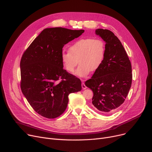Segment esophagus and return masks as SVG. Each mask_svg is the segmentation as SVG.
Returning a JSON list of instances; mask_svg holds the SVG:
<instances>
[{
  "instance_id": "esophagus-1",
  "label": "esophagus",
  "mask_w": 152,
  "mask_h": 152,
  "mask_svg": "<svg viewBox=\"0 0 152 152\" xmlns=\"http://www.w3.org/2000/svg\"><path fill=\"white\" fill-rule=\"evenodd\" d=\"M81 86H82V89H87L86 86L83 83L81 84Z\"/></svg>"
}]
</instances>
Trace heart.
Listing matches in <instances>:
<instances>
[{"instance_id": "heart-1", "label": "heart", "mask_w": 152, "mask_h": 152, "mask_svg": "<svg viewBox=\"0 0 152 152\" xmlns=\"http://www.w3.org/2000/svg\"><path fill=\"white\" fill-rule=\"evenodd\" d=\"M106 47L102 39L86 37L77 40L68 48V52H62L60 59L63 68L73 73L78 63L75 75L79 77L88 76L90 72L97 71L104 61Z\"/></svg>"}]
</instances>
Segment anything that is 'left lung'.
Segmentation results:
<instances>
[{"label": "left lung", "mask_w": 152, "mask_h": 152, "mask_svg": "<svg viewBox=\"0 0 152 152\" xmlns=\"http://www.w3.org/2000/svg\"><path fill=\"white\" fill-rule=\"evenodd\" d=\"M95 34L106 43L105 57L101 67L85 84L93 91L94 109L109 115L126 99L132 84V67L124 47L113 32L97 29Z\"/></svg>", "instance_id": "left-lung-1"}]
</instances>
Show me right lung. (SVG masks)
<instances>
[{"label": "right lung", "instance_id": "right-lung-1", "mask_svg": "<svg viewBox=\"0 0 152 152\" xmlns=\"http://www.w3.org/2000/svg\"><path fill=\"white\" fill-rule=\"evenodd\" d=\"M84 32L45 28L23 53L20 61L21 91L40 115L50 119L59 116L67 107L69 94L81 91L79 79L63 69L60 55L64 45Z\"/></svg>", "mask_w": 152, "mask_h": 152}]
</instances>
